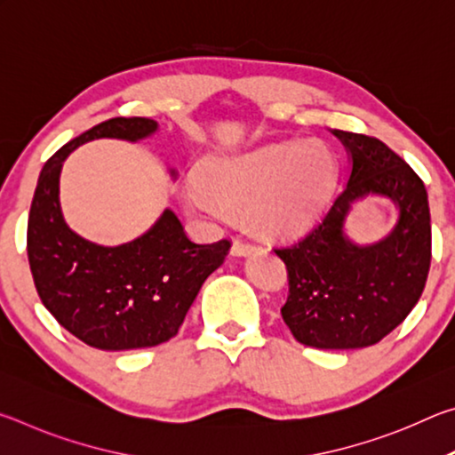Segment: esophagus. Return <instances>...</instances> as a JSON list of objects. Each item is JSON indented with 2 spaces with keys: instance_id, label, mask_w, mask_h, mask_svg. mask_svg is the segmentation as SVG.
I'll return each mask as SVG.
<instances>
[{
  "instance_id": "obj_1",
  "label": "esophagus",
  "mask_w": 455,
  "mask_h": 455,
  "mask_svg": "<svg viewBox=\"0 0 455 455\" xmlns=\"http://www.w3.org/2000/svg\"><path fill=\"white\" fill-rule=\"evenodd\" d=\"M255 251H257L255 244L243 243V241H235L233 249H230V252H233L235 257H246V255H251V252H255Z\"/></svg>"
}]
</instances>
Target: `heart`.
Listing matches in <instances>:
<instances>
[{
  "label": "heart",
  "instance_id": "1",
  "mask_svg": "<svg viewBox=\"0 0 455 455\" xmlns=\"http://www.w3.org/2000/svg\"><path fill=\"white\" fill-rule=\"evenodd\" d=\"M339 160L321 140L276 142L211 158L203 182L182 192L187 209L212 220L249 214L255 233L273 241L297 238L317 225L333 196Z\"/></svg>",
  "mask_w": 455,
  "mask_h": 455
}]
</instances>
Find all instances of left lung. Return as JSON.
I'll list each match as a JSON object with an SVG mask.
<instances>
[{
	"label": "left lung",
	"instance_id": "left-lung-1",
	"mask_svg": "<svg viewBox=\"0 0 455 455\" xmlns=\"http://www.w3.org/2000/svg\"><path fill=\"white\" fill-rule=\"evenodd\" d=\"M349 154L347 184L303 241L275 249L287 265L281 315L299 343L317 349L369 347L410 315L431 263L427 192L411 166L377 138L331 130ZM367 196L398 209L392 233L371 245L344 233L350 206Z\"/></svg>",
	"mask_w": 455,
	"mask_h": 455
}]
</instances>
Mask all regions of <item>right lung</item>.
Here are the masks:
<instances>
[{
	"mask_svg": "<svg viewBox=\"0 0 455 455\" xmlns=\"http://www.w3.org/2000/svg\"><path fill=\"white\" fill-rule=\"evenodd\" d=\"M158 124L150 118H112L90 128L44 164L28 220V259L42 303L61 327L90 347L128 351L172 339L206 276L228 255L230 243L196 244L166 209L134 241L96 244L66 225L60 206L64 160L90 140L138 142ZM176 179V171L171 168Z\"/></svg>",
	"mask_w": 455,
	"mask_h": 455,
	"instance_id": "1",
	"label": "right lung"
}]
</instances>
